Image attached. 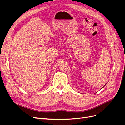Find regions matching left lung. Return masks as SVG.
Here are the masks:
<instances>
[{
  "instance_id": "1",
  "label": "left lung",
  "mask_w": 125,
  "mask_h": 125,
  "mask_svg": "<svg viewBox=\"0 0 125 125\" xmlns=\"http://www.w3.org/2000/svg\"><path fill=\"white\" fill-rule=\"evenodd\" d=\"M104 86H103V87H104Z\"/></svg>"
}]
</instances>
